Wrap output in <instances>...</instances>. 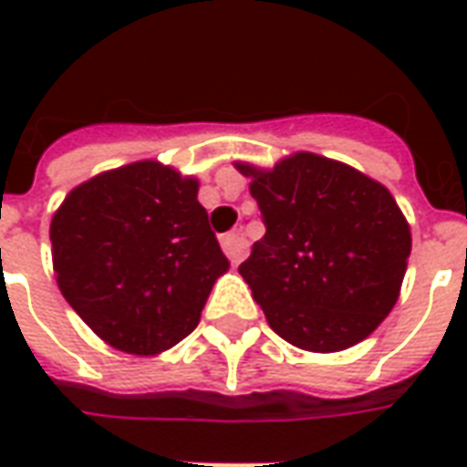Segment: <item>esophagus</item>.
<instances>
[{"label": "esophagus", "instance_id": "esophagus-1", "mask_svg": "<svg viewBox=\"0 0 467 467\" xmlns=\"http://www.w3.org/2000/svg\"><path fill=\"white\" fill-rule=\"evenodd\" d=\"M223 250H224V254L230 257V263L240 265V263H243L244 253H247V240H244L240 230H234V233H227L223 237Z\"/></svg>", "mask_w": 467, "mask_h": 467}]
</instances>
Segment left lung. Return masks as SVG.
Listing matches in <instances>:
<instances>
[{
  "mask_svg": "<svg viewBox=\"0 0 467 467\" xmlns=\"http://www.w3.org/2000/svg\"><path fill=\"white\" fill-rule=\"evenodd\" d=\"M253 177L265 237L240 275L275 333L295 348L337 352L388 317L410 257V227L392 194L348 164L297 152Z\"/></svg>",
  "mask_w": 467,
  "mask_h": 467,
  "instance_id": "left-lung-1",
  "label": "left lung"
}]
</instances>
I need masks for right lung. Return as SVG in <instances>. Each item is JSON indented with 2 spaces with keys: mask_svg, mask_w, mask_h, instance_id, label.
Returning <instances> with one entry per match:
<instances>
[{
  "mask_svg": "<svg viewBox=\"0 0 467 467\" xmlns=\"http://www.w3.org/2000/svg\"><path fill=\"white\" fill-rule=\"evenodd\" d=\"M57 285L105 343L134 355L177 345L230 267L197 182L134 162L79 184L52 227Z\"/></svg>",
  "mask_w": 467,
  "mask_h": 467,
  "instance_id": "right-lung-1",
  "label": "right lung"
}]
</instances>
